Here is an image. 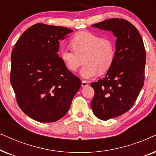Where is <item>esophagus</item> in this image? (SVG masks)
Masks as SVG:
<instances>
[{
	"label": "esophagus",
	"mask_w": 156,
	"mask_h": 156,
	"mask_svg": "<svg viewBox=\"0 0 156 156\" xmlns=\"http://www.w3.org/2000/svg\"><path fill=\"white\" fill-rule=\"evenodd\" d=\"M88 85H89V84H88V82H87V81H82V87H83V88H84V87H87Z\"/></svg>",
	"instance_id": "esophagus-1"
}]
</instances>
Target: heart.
<instances>
[{
  "label": "heart",
  "mask_w": 156,
  "mask_h": 156,
  "mask_svg": "<svg viewBox=\"0 0 156 156\" xmlns=\"http://www.w3.org/2000/svg\"><path fill=\"white\" fill-rule=\"evenodd\" d=\"M72 51L66 48L59 52V57L72 72H75L82 64L80 72L85 80L93 78L107 72L114 59V45L109 39L102 38L88 32H81L74 35L69 42Z\"/></svg>",
  "instance_id": "obj_1"
}]
</instances>
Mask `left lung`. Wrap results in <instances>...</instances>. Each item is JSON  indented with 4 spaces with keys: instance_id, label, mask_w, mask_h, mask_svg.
Returning a JSON list of instances; mask_svg holds the SVG:
<instances>
[{
    "instance_id": "obj_1",
    "label": "left lung",
    "mask_w": 156,
    "mask_h": 156,
    "mask_svg": "<svg viewBox=\"0 0 156 156\" xmlns=\"http://www.w3.org/2000/svg\"><path fill=\"white\" fill-rule=\"evenodd\" d=\"M91 27L108 30L116 37L112 66L102 80L91 83L94 114L106 121L128 112L135 103L145 77L146 50L139 32L129 21L112 18Z\"/></svg>"
}]
</instances>
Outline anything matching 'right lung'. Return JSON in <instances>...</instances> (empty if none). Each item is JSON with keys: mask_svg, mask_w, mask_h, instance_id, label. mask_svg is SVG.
<instances>
[{"mask_svg": "<svg viewBox=\"0 0 156 156\" xmlns=\"http://www.w3.org/2000/svg\"><path fill=\"white\" fill-rule=\"evenodd\" d=\"M73 32L37 23L20 36L11 53L10 83L21 110L39 122H55L67 114L81 87L60 59L59 41Z\"/></svg>", "mask_w": 156, "mask_h": 156, "instance_id": "obj_1", "label": "right lung"}]
</instances>
